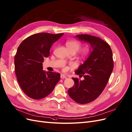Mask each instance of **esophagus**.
Instances as JSON below:
<instances>
[{"instance_id":"esophagus-1","label":"esophagus","mask_w":132,"mask_h":132,"mask_svg":"<svg viewBox=\"0 0 132 132\" xmlns=\"http://www.w3.org/2000/svg\"><path fill=\"white\" fill-rule=\"evenodd\" d=\"M60 77L61 79H65V78H66V76L63 75H61L60 76Z\"/></svg>"}]
</instances>
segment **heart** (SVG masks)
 I'll use <instances>...</instances> for the list:
<instances>
[{
	"label": "heart",
	"instance_id": "obj_1",
	"mask_svg": "<svg viewBox=\"0 0 132 132\" xmlns=\"http://www.w3.org/2000/svg\"><path fill=\"white\" fill-rule=\"evenodd\" d=\"M80 45H80V42L75 40H69L66 42V46L67 49L68 50H73L76 53L80 49ZM89 50H90V49H89V47L88 46L83 48L81 50V54L82 56H86L88 55L89 53ZM64 70H65L66 69H65Z\"/></svg>",
	"mask_w": 132,
	"mask_h": 132
}]
</instances>
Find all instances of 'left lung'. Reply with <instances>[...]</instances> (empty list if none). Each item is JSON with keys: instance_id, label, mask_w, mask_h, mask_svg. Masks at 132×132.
<instances>
[{"instance_id": "1", "label": "left lung", "mask_w": 132, "mask_h": 132, "mask_svg": "<svg viewBox=\"0 0 132 132\" xmlns=\"http://www.w3.org/2000/svg\"><path fill=\"white\" fill-rule=\"evenodd\" d=\"M76 37L90 44L92 50L75 71L83 79L72 78L75 84L68 93L76 103L85 104L95 100L104 90L113 69L112 52L109 44L99 37L88 35Z\"/></svg>"}]
</instances>
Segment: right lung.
I'll use <instances>...</instances> for the list:
<instances>
[{"instance_id":"right-lung-1","label":"right lung","mask_w":132,"mask_h":132,"mask_svg":"<svg viewBox=\"0 0 132 132\" xmlns=\"http://www.w3.org/2000/svg\"><path fill=\"white\" fill-rule=\"evenodd\" d=\"M63 33H36L23 40L15 56L18 83L28 97L39 100L50 94L60 79V74L43 70L44 57L49 56L53 44Z\"/></svg>"}]
</instances>
